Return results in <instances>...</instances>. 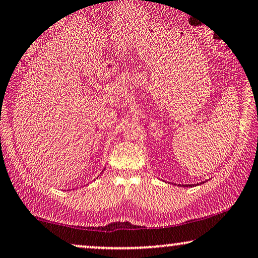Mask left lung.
<instances>
[{"label": "left lung", "mask_w": 258, "mask_h": 258, "mask_svg": "<svg viewBox=\"0 0 258 258\" xmlns=\"http://www.w3.org/2000/svg\"><path fill=\"white\" fill-rule=\"evenodd\" d=\"M204 182H199V183H193V185H183V187H193V186H198V185H202ZM178 186H182V185H178Z\"/></svg>", "instance_id": "8db88e82"}]
</instances>
